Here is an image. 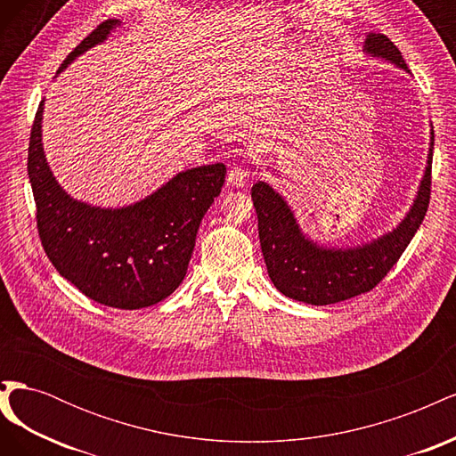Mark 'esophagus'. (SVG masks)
Here are the masks:
<instances>
[{"label": "esophagus", "instance_id": "1", "mask_svg": "<svg viewBox=\"0 0 456 456\" xmlns=\"http://www.w3.org/2000/svg\"><path fill=\"white\" fill-rule=\"evenodd\" d=\"M247 176H249V171H247L245 167H241V165H236V167H232L228 171V183L232 186L241 188L247 183Z\"/></svg>", "mask_w": 456, "mask_h": 456}]
</instances>
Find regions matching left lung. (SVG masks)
<instances>
[{
    "label": "left lung",
    "instance_id": "obj_1",
    "mask_svg": "<svg viewBox=\"0 0 456 456\" xmlns=\"http://www.w3.org/2000/svg\"><path fill=\"white\" fill-rule=\"evenodd\" d=\"M363 51L370 57L390 61L402 70H407L402 53L384 34H369ZM432 151L434 131L419 194L399 226L379 240L348 249H327L308 240L302 233L291 207L278 191L266 183L258 181L253 184L251 196L258 216L260 249L275 289L293 300L325 306L377 287L403 255L422 224L432 191Z\"/></svg>",
    "mask_w": 456,
    "mask_h": 456
}]
</instances>
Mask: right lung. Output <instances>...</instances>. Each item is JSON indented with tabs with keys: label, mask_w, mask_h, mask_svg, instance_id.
<instances>
[{
	"label": "right lung",
	"mask_w": 456,
	"mask_h": 456,
	"mask_svg": "<svg viewBox=\"0 0 456 456\" xmlns=\"http://www.w3.org/2000/svg\"><path fill=\"white\" fill-rule=\"evenodd\" d=\"M119 20H104L61 64L102 44ZM41 101L30 133L28 176L41 245L57 272L110 308L158 305L183 283L201 218L224 184V163L173 176L154 194L121 209L70 198L54 181L41 144Z\"/></svg>",
	"instance_id": "obj_1"
}]
</instances>
